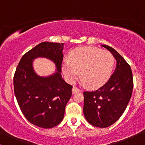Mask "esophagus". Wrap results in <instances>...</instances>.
I'll use <instances>...</instances> for the list:
<instances>
[{
  "label": "esophagus",
  "instance_id": "obj_1",
  "mask_svg": "<svg viewBox=\"0 0 145 145\" xmlns=\"http://www.w3.org/2000/svg\"><path fill=\"white\" fill-rule=\"evenodd\" d=\"M79 91H80V90L79 89H78V88H76V87H73V89H72V93L73 94L76 93H77V92H79Z\"/></svg>",
  "mask_w": 145,
  "mask_h": 145
}]
</instances>
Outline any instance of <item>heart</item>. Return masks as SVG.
I'll return each mask as SVG.
<instances>
[{
    "instance_id": "heart-1",
    "label": "heart",
    "mask_w": 145,
    "mask_h": 145,
    "mask_svg": "<svg viewBox=\"0 0 145 145\" xmlns=\"http://www.w3.org/2000/svg\"><path fill=\"white\" fill-rule=\"evenodd\" d=\"M114 65V56L110 52L95 47H80L69 54V59L61 64L63 74L69 82H73L79 75L83 84L97 89L107 82Z\"/></svg>"
}]
</instances>
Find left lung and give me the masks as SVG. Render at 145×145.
<instances>
[{
	"label": "left lung",
	"mask_w": 145,
	"mask_h": 145,
	"mask_svg": "<svg viewBox=\"0 0 145 145\" xmlns=\"http://www.w3.org/2000/svg\"><path fill=\"white\" fill-rule=\"evenodd\" d=\"M101 46L112 53L116 67L108 81L99 89L84 91L83 112L90 124L104 128L114 124L124 112L131 97L134 82L130 66L123 56L114 48Z\"/></svg>",
	"instance_id": "obj_1"
}]
</instances>
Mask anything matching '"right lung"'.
Wrapping results in <instances>:
<instances>
[{
    "label": "right lung",
    "mask_w": 145,
    "mask_h": 145,
    "mask_svg": "<svg viewBox=\"0 0 145 145\" xmlns=\"http://www.w3.org/2000/svg\"><path fill=\"white\" fill-rule=\"evenodd\" d=\"M64 44L42 42L24 54L20 61L14 77L16 99L26 119L37 127H54L64 117L66 104L71 97L72 86L61 76ZM38 57L51 59L57 71L42 77L35 73L33 60Z\"/></svg>",
    "instance_id": "1"
}]
</instances>
